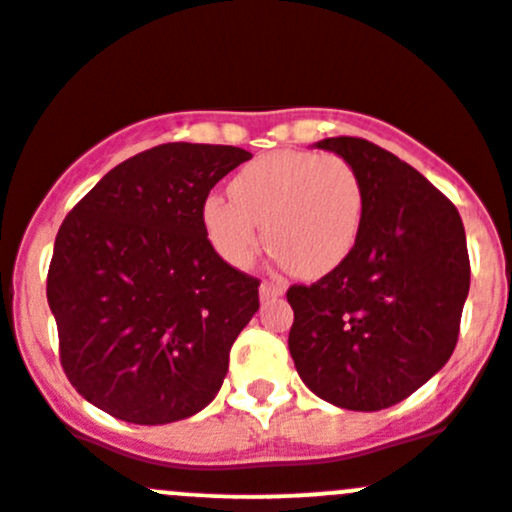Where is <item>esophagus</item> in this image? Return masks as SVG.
Segmentation results:
<instances>
[{"label":"esophagus","instance_id":"34e87169","mask_svg":"<svg viewBox=\"0 0 512 512\" xmlns=\"http://www.w3.org/2000/svg\"><path fill=\"white\" fill-rule=\"evenodd\" d=\"M284 289H287V284H284L282 279L270 277L260 284V297L262 299H277V297H282Z\"/></svg>","mask_w":512,"mask_h":512}]
</instances>
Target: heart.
Returning a JSON list of instances; mask_svg holds the SVG:
<instances>
[{"instance_id": "1", "label": "heart", "mask_w": 512, "mask_h": 512, "mask_svg": "<svg viewBox=\"0 0 512 512\" xmlns=\"http://www.w3.org/2000/svg\"><path fill=\"white\" fill-rule=\"evenodd\" d=\"M230 201L203 206V230L225 262L250 265L265 245L289 272L321 277L351 255L363 218V188L338 154H262L228 184Z\"/></svg>"}]
</instances>
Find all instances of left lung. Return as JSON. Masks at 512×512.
Returning <instances> with one entry per match:
<instances>
[{
    "label": "left lung",
    "instance_id": "8db88e82",
    "mask_svg": "<svg viewBox=\"0 0 512 512\" xmlns=\"http://www.w3.org/2000/svg\"><path fill=\"white\" fill-rule=\"evenodd\" d=\"M353 166L363 218L351 255L314 284H292L289 353L331 405L378 412L444 368L471 284L454 203L417 169L360 137L316 142Z\"/></svg>",
    "mask_w": 512,
    "mask_h": 512
}]
</instances>
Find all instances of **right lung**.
Listing matches in <instances>:
<instances>
[{
    "label": "right lung",
    "instance_id": "obj_1",
    "mask_svg": "<svg viewBox=\"0 0 512 512\" xmlns=\"http://www.w3.org/2000/svg\"><path fill=\"white\" fill-rule=\"evenodd\" d=\"M247 159L225 144H159L107 171L63 220L46 297L63 373L102 412L169 424L218 395L260 279L215 252L203 206Z\"/></svg>",
    "mask_w": 512,
    "mask_h": 512
}]
</instances>
